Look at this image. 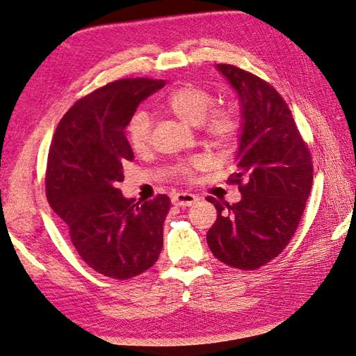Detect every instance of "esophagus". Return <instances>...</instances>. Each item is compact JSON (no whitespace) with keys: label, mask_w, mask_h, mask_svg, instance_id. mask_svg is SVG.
Instances as JSON below:
<instances>
[{"label":"esophagus","mask_w":356,"mask_h":356,"mask_svg":"<svg viewBox=\"0 0 356 356\" xmlns=\"http://www.w3.org/2000/svg\"><path fill=\"white\" fill-rule=\"evenodd\" d=\"M195 200H199V197L189 193H178L172 195V204L177 207H189L193 205Z\"/></svg>","instance_id":"34e87169"}]
</instances>
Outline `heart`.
<instances>
[{"instance_id": "b5f03b06", "label": "heart", "mask_w": 356, "mask_h": 356, "mask_svg": "<svg viewBox=\"0 0 356 356\" xmlns=\"http://www.w3.org/2000/svg\"><path fill=\"white\" fill-rule=\"evenodd\" d=\"M215 98L209 90L202 87L186 84L175 89L168 95L165 106L175 116L181 119L189 125H200L205 121L211 111ZM238 130V119L231 111H218L213 114L209 122L210 138L218 145L231 141ZM151 134V118L146 111H138L134 114L127 125V140L132 149L136 152L145 151L149 143Z\"/></svg>"}]
</instances>
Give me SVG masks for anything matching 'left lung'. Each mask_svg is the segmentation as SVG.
<instances>
[{
  "instance_id": "1",
  "label": "left lung",
  "mask_w": 356,
  "mask_h": 356,
  "mask_svg": "<svg viewBox=\"0 0 356 356\" xmlns=\"http://www.w3.org/2000/svg\"><path fill=\"white\" fill-rule=\"evenodd\" d=\"M238 98L240 135L232 183L237 204L215 197L216 221L207 232L213 256L235 269L254 270L282 253L296 232L309 199L310 152L280 94L258 76L216 65Z\"/></svg>"
}]
</instances>
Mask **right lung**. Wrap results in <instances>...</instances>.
<instances>
[{"label":"right lung","instance_id":"obj_1","mask_svg":"<svg viewBox=\"0 0 356 356\" xmlns=\"http://www.w3.org/2000/svg\"><path fill=\"white\" fill-rule=\"evenodd\" d=\"M163 79H121L76 102L62 118L49 149L46 194L68 226L81 258L95 272L127 280L154 266L163 247L167 195L124 197L125 162L134 161L125 129L136 106Z\"/></svg>","mask_w":356,"mask_h":356}]
</instances>
